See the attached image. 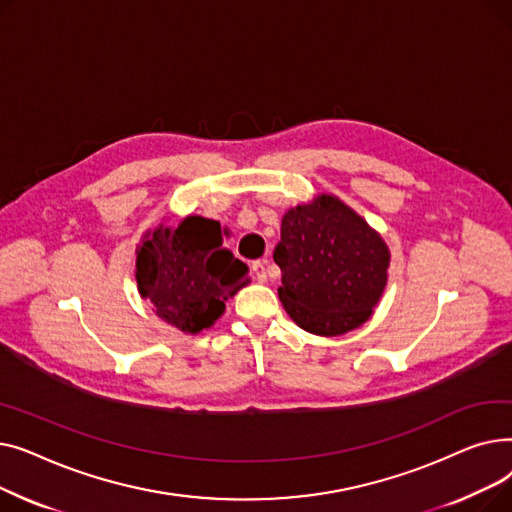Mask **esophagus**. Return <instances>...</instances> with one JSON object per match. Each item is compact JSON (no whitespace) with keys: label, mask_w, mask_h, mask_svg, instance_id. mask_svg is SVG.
Instances as JSON below:
<instances>
[{"label":"esophagus","mask_w":512,"mask_h":512,"mask_svg":"<svg viewBox=\"0 0 512 512\" xmlns=\"http://www.w3.org/2000/svg\"><path fill=\"white\" fill-rule=\"evenodd\" d=\"M253 274L259 282H265L267 280V261L261 259V261H255L253 263Z\"/></svg>","instance_id":"1"}]
</instances>
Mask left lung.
Segmentation results:
<instances>
[{
  "label": "left lung",
  "mask_w": 512,
  "mask_h": 512,
  "mask_svg": "<svg viewBox=\"0 0 512 512\" xmlns=\"http://www.w3.org/2000/svg\"><path fill=\"white\" fill-rule=\"evenodd\" d=\"M274 261L280 301L294 324L315 336H342L373 315L388 282L390 249L342 199L321 193L290 207Z\"/></svg>",
  "instance_id": "left-lung-1"
}]
</instances>
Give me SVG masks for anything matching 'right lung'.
Wrapping results in <instances>:
<instances>
[{"label": "right lung", "mask_w": 512, "mask_h": 512, "mask_svg": "<svg viewBox=\"0 0 512 512\" xmlns=\"http://www.w3.org/2000/svg\"><path fill=\"white\" fill-rule=\"evenodd\" d=\"M134 257L141 299L161 321L191 336L211 328L249 282L247 265L224 249L220 222L201 215L147 230Z\"/></svg>", "instance_id": "1"}]
</instances>
